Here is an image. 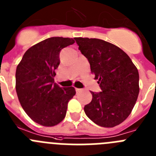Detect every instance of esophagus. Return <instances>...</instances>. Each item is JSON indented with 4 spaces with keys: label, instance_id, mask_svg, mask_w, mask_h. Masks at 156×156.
I'll use <instances>...</instances> for the list:
<instances>
[{
    "label": "esophagus",
    "instance_id": "34e87169",
    "mask_svg": "<svg viewBox=\"0 0 156 156\" xmlns=\"http://www.w3.org/2000/svg\"><path fill=\"white\" fill-rule=\"evenodd\" d=\"M82 90H83V89H80V88H76V93L81 92Z\"/></svg>",
    "mask_w": 156,
    "mask_h": 156
}]
</instances>
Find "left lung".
Instances as JSON below:
<instances>
[{"instance_id":"left-lung-1","label":"left lung","mask_w":156,"mask_h":156,"mask_svg":"<svg viewBox=\"0 0 156 156\" xmlns=\"http://www.w3.org/2000/svg\"><path fill=\"white\" fill-rule=\"evenodd\" d=\"M74 38L101 89L100 93L90 92L92 101L84 107L85 114L99 126L113 128L120 125L129 116L138 99V69L114 44L98 38Z\"/></svg>"}]
</instances>
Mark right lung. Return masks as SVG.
I'll use <instances>...</instances> for the list:
<instances>
[{"instance_id": "1", "label": "right lung", "mask_w": 156, "mask_h": 156, "mask_svg": "<svg viewBox=\"0 0 156 156\" xmlns=\"http://www.w3.org/2000/svg\"><path fill=\"white\" fill-rule=\"evenodd\" d=\"M74 42L73 38L62 37L43 40L28 48L17 66L15 88L20 104L29 118L42 126L60 123L76 94L73 87L62 88L54 83L59 52Z\"/></svg>"}]
</instances>
